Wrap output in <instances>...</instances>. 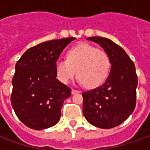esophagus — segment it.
I'll return each mask as SVG.
<instances>
[{
	"label": "esophagus",
	"mask_w": 150,
	"mask_h": 150,
	"mask_svg": "<svg viewBox=\"0 0 150 150\" xmlns=\"http://www.w3.org/2000/svg\"><path fill=\"white\" fill-rule=\"evenodd\" d=\"M81 92L78 91V90H75V89H72V94H76V93H80Z\"/></svg>",
	"instance_id": "obj_1"
}]
</instances>
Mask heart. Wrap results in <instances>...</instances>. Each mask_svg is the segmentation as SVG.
<instances>
[{"label":"heart","mask_w":150,"mask_h":150,"mask_svg":"<svg viewBox=\"0 0 150 150\" xmlns=\"http://www.w3.org/2000/svg\"><path fill=\"white\" fill-rule=\"evenodd\" d=\"M110 58L105 51L88 43H80L68 51L66 59L56 62L57 78L67 84L78 73L79 83L96 88L105 82L110 71Z\"/></svg>","instance_id":"1"}]
</instances>
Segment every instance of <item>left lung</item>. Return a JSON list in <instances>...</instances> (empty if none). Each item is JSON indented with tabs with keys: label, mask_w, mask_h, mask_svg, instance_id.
Masks as SVG:
<instances>
[{
	"label": "left lung",
	"mask_w": 150,
	"mask_h": 150,
	"mask_svg": "<svg viewBox=\"0 0 150 150\" xmlns=\"http://www.w3.org/2000/svg\"><path fill=\"white\" fill-rule=\"evenodd\" d=\"M87 40L98 44L110 58V72L100 87L83 93V115L93 126L108 129L129 117L136 105L135 67L120 46L101 37Z\"/></svg>",
	"instance_id": "8db88e82"
}]
</instances>
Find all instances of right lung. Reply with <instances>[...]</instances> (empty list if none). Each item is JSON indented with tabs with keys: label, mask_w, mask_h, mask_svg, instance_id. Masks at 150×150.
I'll list each match as a JSON object with an SVG mask.
<instances>
[{
	"label": "right lung",
	"mask_w": 150,
	"mask_h": 150,
	"mask_svg": "<svg viewBox=\"0 0 150 150\" xmlns=\"http://www.w3.org/2000/svg\"><path fill=\"white\" fill-rule=\"evenodd\" d=\"M75 38L45 42L26 50L16 64L11 105L28 128L48 129L58 123L64 100L71 89L57 78L55 64Z\"/></svg>",
	"instance_id": "obj_1"
}]
</instances>
